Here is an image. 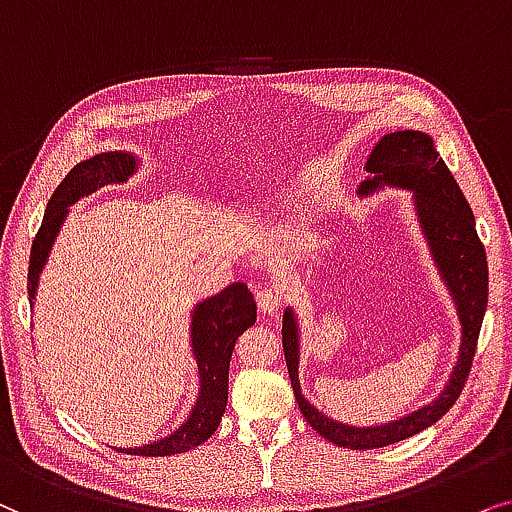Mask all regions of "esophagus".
<instances>
[{
  "mask_svg": "<svg viewBox=\"0 0 512 512\" xmlns=\"http://www.w3.org/2000/svg\"><path fill=\"white\" fill-rule=\"evenodd\" d=\"M257 306L264 316H274L283 306V292L278 288H262L257 292Z\"/></svg>",
  "mask_w": 512,
  "mask_h": 512,
  "instance_id": "34e87169",
  "label": "esophagus"
}]
</instances>
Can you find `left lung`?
<instances>
[{
	"label": "left lung",
	"mask_w": 512,
	"mask_h": 512,
	"mask_svg": "<svg viewBox=\"0 0 512 512\" xmlns=\"http://www.w3.org/2000/svg\"><path fill=\"white\" fill-rule=\"evenodd\" d=\"M365 170L370 177L358 187L360 196H370L384 187L407 189L414 194V210H417L421 234L426 238L435 267H438L440 278L445 281L449 295L454 299L456 313H459L461 346L449 381L433 403L381 426H349L316 410L302 395V388H299V325L295 311L285 309L283 351L299 410L313 426V431L323 435L325 440L349 449L393 445V442L412 438L445 417L468 379L489 295L487 255L485 245L480 243L478 231H475L473 210L435 149L431 135L410 131V128L384 135L370 152Z\"/></svg>",
	"instance_id": "left-lung-1"
}]
</instances>
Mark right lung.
I'll return each instance as SVG.
<instances>
[{
  "label": "right lung",
  "instance_id": "1",
  "mask_svg": "<svg viewBox=\"0 0 512 512\" xmlns=\"http://www.w3.org/2000/svg\"><path fill=\"white\" fill-rule=\"evenodd\" d=\"M138 156L128 152H102L74 166L53 192L46 206L42 227L32 241L30 271H27V295L34 302L39 276L49 260V252L63 227L67 208L105 185H124L135 170ZM257 320V306L248 285L231 283L217 295L203 299L192 311V353L199 367V395L189 417L166 438L142 447L119 449L138 456H170L199 447L220 426L229 398V360L236 339ZM117 449V447H114Z\"/></svg>",
  "mask_w": 512,
  "mask_h": 512
}]
</instances>
